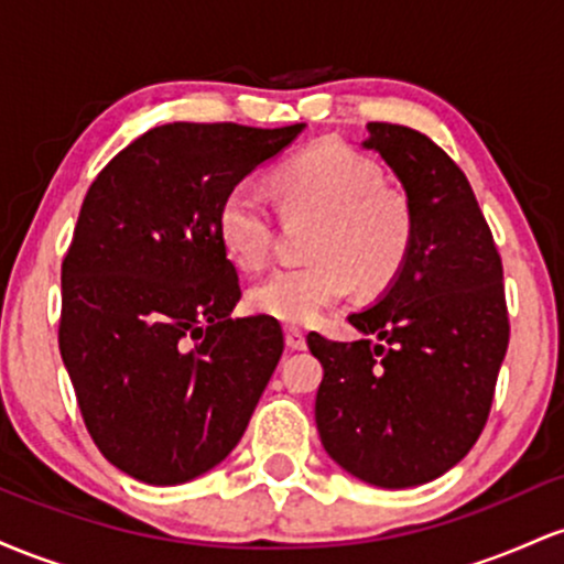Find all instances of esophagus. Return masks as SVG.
<instances>
[{"label":"esophagus","mask_w":564,"mask_h":564,"mask_svg":"<svg viewBox=\"0 0 564 564\" xmlns=\"http://www.w3.org/2000/svg\"><path fill=\"white\" fill-rule=\"evenodd\" d=\"M286 347L289 349H304V347H307V336H304L302 328H294V326L286 328Z\"/></svg>","instance_id":"obj_1"}]
</instances>
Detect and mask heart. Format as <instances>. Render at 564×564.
<instances>
[{
  "mask_svg": "<svg viewBox=\"0 0 564 564\" xmlns=\"http://www.w3.org/2000/svg\"><path fill=\"white\" fill-rule=\"evenodd\" d=\"M283 215L318 217L302 268H283L249 289V307L268 318L307 326L349 289H384L403 268L413 238L405 193L381 185V170L339 142H321L275 172ZM225 254L260 270L273 249V212L254 180L225 193L217 212Z\"/></svg>",
  "mask_w": 564,
  "mask_h": 564,
  "instance_id": "b5f03b06",
  "label": "heart"
}]
</instances>
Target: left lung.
Instances as JSON below:
<instances>
[{
    "label": "left lung",
    "mask_w": 564,
    "mask_h": 564,
    "mask_svg": "<svg viewBox=\"0 0 564 564\" xmlns=\"http://www.w3.org/2000/svg\"><path fill=\"white\" fill-rule=\"evenodd\" d=\"M366 129L364 148L403 185L413 238L384 294L347 318L364 339L307 336L323 366L315 424L323 448L352 477L413 488L456 467L488 422L509 345L503 268L448 153L411 127Z\"/></svg>",
    "instance_id": "8db88e82"
}]
</instances>
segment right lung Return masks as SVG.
Listing matches in <instances>:
<instances>
[{
  "instance_id": "obj_1",
  "label": "right lung",
  "mask_w": 564,
  "mask_h": 564,
  "mask_svg": "<svg viewBox=\"0 0 564 564\" xmlns=\"http://www.w3.org/2000/svg\"><path fill=\"white\" fill-rule=\"evenodd\" d=\"M302 129L153 127L84 196L57 341L89 435L134 480L180 485L215 469L273 377L281 326L230 318L241 286L217 212Z\"/></svg>"
}]
</instances>
